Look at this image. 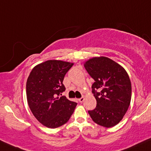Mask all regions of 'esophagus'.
<instances>
[{
  "label": "esophagus",
  "mask_w": 151,
  "mask_h": 151,
  "mask_svg": "<svg viewBox=\"0 0 151 151\" xmlns=\"http://www.w3.org/2000/svg\"><path fill=\"white\" fill-rule=\"evenodd\" d=\"M78 100H79V102H84V98L83 97H81V98L78 99Z\"/></svg>",
  "instance_id": "esophagus-1"
}]
</instances>
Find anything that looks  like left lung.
<instances>
[{
	"mask_svg": "<svg viewBox=\"0 0 151 151\" xmlns=\"http://www.w3.org/2000/svg\"><path fill=\"white\" fill-rule=\"evenodd\" d=\"M84 67L94 80L92 93L97 106L88 112L94 122L105 127L119 123L131 100V82L126 71L107 57H94Z\"/></svg>",
	"mask_w": 151,
	"mask_h": 151,
	"instance_id": "1",
	"label": "left lung"
}]
</instances>
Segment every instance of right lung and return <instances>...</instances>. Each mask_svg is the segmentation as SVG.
Wrapping results in <instances>:
<instances>
[{
	"label": "right lung",
	"mask_w": 151,
	"mask_h": 151,
	"mask_svg": "<svg viewBox=\"0 0 151 151\" xmlns=\"http://www.w3.org/2000/svg\"><path fill=\"white\" fill-rule=\"evenodd\" d=\"M72 63L49 60L36 66L26 82V96L33 115L44 126L56 128L69 120L77 102L61 96L64 76Z\"/></svg>",
	"instance_id": "right-lung-1"
}]
</instances>
